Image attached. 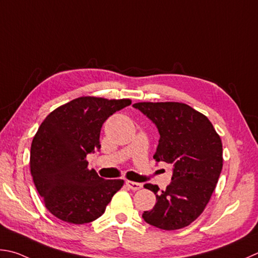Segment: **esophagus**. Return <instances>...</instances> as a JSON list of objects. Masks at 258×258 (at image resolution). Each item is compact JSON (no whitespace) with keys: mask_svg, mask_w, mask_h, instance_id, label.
I'll list each match as a JSON object with an SVG mask.
<instances>
[{"mask_svg":"<svg viewBox=\"0 0 258 258\" xmlns=\"http://www.w3.org/2000/svg\"><path fill=\"white\" fill-rule=\"evenodd\" d=\"M125 184H127V186L129 188L134 189V191H137V189H140L143 187L142 183H137V182H133V181H125Z\"/></svg>","mask_w":258,"mask_h":258,"instance_id":"esophagus-1","label":"esophagus"}]
</instances>
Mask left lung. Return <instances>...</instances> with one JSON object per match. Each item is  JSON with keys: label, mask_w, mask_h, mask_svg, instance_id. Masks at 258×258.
I'll use <instances>...</instances> for the list:
<instances>
[{"label": "left lung", "mask_w": 258, "mask_h": 258, "mask_svg": "<svg viewBox=\"0 0 258 258\" xmlns=\"http://www.w3.org/2000/svg\"><path fill=\"white\" fill-rule=\"evenodd\" d=\"M143 112L159 133L154 159L172 164V182L165 191L145 184L156 205L144 220L159 229L176 230L201 215L215 191L222 169V143L206 115L178 102H140Z\"/></svg>", "instance_id": "8db88e82"}]
</instances>
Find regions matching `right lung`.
Instances as JSON below:
<instances>
[{"label":"right lung","mask_w":258,"mask_h":258,"mask_svg":"<svg viewBox=\"0 0 258 258\" xmlns=\"http://www.w3.org/2000/svg\"><path fill=\"white\" fill-rule=\"evenodd\" d=\"M130 104L128 99L83 96L53 110L40 124L31 144V175L58 219L75 225L98 219L122 187V179H104L90 171L86 156L101 148L105 120Z\"/></svg>","instance_id":"1"}]
</instances>
